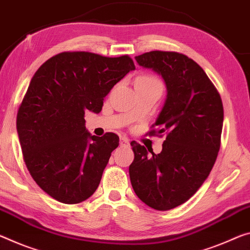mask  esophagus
<instances>
[{
	"label": "esophagus",
	"instance_id": "1",
	"mask_svg": "<svg viewBox=\"0 0 250 250\" xmlns=\"http://www.w3.org/2000/svg\"><path fill=\"white\" fill-rule=\"evenodd\" d=\"M120 146H129V139L126 137L120 138Z\"/></svg>",
	"mask_w": 250,
	"mask_h": 250
}]
</instances>
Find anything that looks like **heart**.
<instances>
[{
	"label": "heart",
	"mask_w": 250,
	"mask_h": 250,
	"mask_svg": "<svg viewBox=\"0 0 250 250\" xmlns=\"http://www.w3.org/2000/svg\"><path fill=\"white\" fill-rule=\"evenodd\" d=\"M138 79H141V80H148V81H153V80H157L156 78L153 77H150V75H141V77H139Z\"/></svg>",
	"instance_id": "b5f03b06"
}]
</instances>
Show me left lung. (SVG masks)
<instances>
[{
  "label": "left lung",
  "mask_w": 250,
  "mask_h": 250,
  "mask_svg": "<svg viewBox=\"0 0 250 250\" xmlns=\"http://www.w3.org/2000/svg\"><path fill=\"white\" fill-rule=\"evenodd\" d=\"M138 64L159 73L167 99L149 136L166 132L160 153L148 156L131 142L134 160L129 167L139 199L156 210L185 204L207 179L220 149L224 106L220 94L203 68L187 55L151 51L136 57Z\"/></svg>",
  "instance_id": "8db88e82"
}]
</instances>
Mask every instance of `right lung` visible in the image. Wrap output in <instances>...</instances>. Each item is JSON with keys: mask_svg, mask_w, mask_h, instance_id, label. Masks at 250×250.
Masks as SVG:
<instances>
[{"mask_svg": "<svg viewBox=\"0 0 250 250\" xmlns=\"http://www.w3.org/2000/svg\"><path fill=\"white\" fill-rule=\"evenodd\" d=\"M134 69L129 55L74 51L50 58L33 75L17 129L30 175L53 199L79 204L97 190L119 137L91 136L85 111L100 112L113 85Z\"/></svg>", "mask_w": 250, "mask_h": 250, "instance_id": "obj_1", "label": "right lung"}]
</instances>
